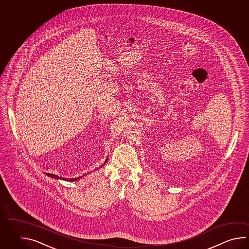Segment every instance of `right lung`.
Returning a JSON list of instances; mask_svg holds the SVG:
<instances>
[{
	"label": "right lung",
	"instance_id": "1",
	"mask_svg": "<svg viewBox=\"0 0 249 249\" xmlns=\"http://www.w3.org/2000/svg\"><path fill=\"white\" fill-rule=\"evenodd\" d=\"M106 162H105V163H106ZM105 163H104V164H105ZM47 175H49V176H51V177H53V178H57V179H61V180H62V178H61V177H58V175H51V174H47ZM80 178H82V176H80V177H77V178H74V179H69H69H66V178H64L63 180H69V181H74V180H78V179H80Z\"/></svg>",
	"mask_w": 249,
	"mask_h": 249
}]
</instances>
